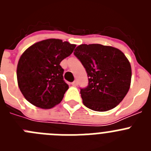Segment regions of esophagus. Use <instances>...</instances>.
<instances>
[{"label": "esophagus", "mask_w": 151, "mask_h": 151, "mask_svg": "<svg viewBox=\"0 0 151 151\" xmlns=\"http://www.w3.org/2000/svg\"><path fill=\"white\" fill-rule=\"evenodd\" d=\"M72 85H73V86H77V85H78V81L76 80V81H74L73 82H72Z\"/></svg>", "instance_id": "1"}]
</instances>
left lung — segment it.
<instances>
[{
	"label": "left lung",
	"instance_id": "left-lung-1",
	"mask_svg": "<svg viewBox=\"0 0 151 151\" xmlns=\"http://www.w3.org/2000/svg\"><path fill=\"white\" fill-rule=\"evenodd\" d=\"M74 54L88 77L87 88L80 91L84 105L99 112L116 107L130 88L132 68L127 57L116 47L99 44L79 45Z\"/></svg>",
	"mask_w": 151,
	"mask_h": 151
}]
</instances>
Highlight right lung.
Masks as SVG:
<instances>
[{"label": "right lung", "instance_id": "add662e5", "mask_svg": "<svg viewBox=\"0 0 151 151\" xmlns=\"http://www.w3.org/2000/svg\"><path fill=\"white\" fill-rule=\"evenodd\" d=\"M76 45L60 39L38 41L24 51L17 65V82L24 97L37 107L50 109L59 104L69 85L60 63Z\"/></svg>", "mask_w": 151, "mask_h": 151}]
</instances>
